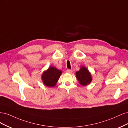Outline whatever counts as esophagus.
<instances>
[{"instance_id":"obj_1","label":"esophagus","mask_w":128,"mask_h":128,"mask_svg":"<svg viewBox=\"0 0 128 128\" xmlns=\"http://www.w3.org/2000/svg\"><path fill=\"white\" fill-rule=\"evenodd\" d=\"M66 72H67L68 73L71 74V73H72V70H70V69H68V70H66Z\"/></svg>"}]
</instances>
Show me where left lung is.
<instances>
[{
  "mask_svg": "<svg viewBox=\"0 0 128 128\" xmlns=\"http://www.w3.org/2000/svg\"><path fill=\"white\" fill-rule=\"evenodd\" d=\"M76 75L79 83L82 86L89 84L92 80L91 73L84 66H81L79 71L76 72Z\"/></svg>",
  "mask_w": 128,
  "mask_h": 128,
  "instance_id": "8db88e82",
  "label": "left lung"
}]
</instances>
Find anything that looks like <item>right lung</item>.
Wrapping results in <instances>:
<instances>
[{"label":"right lung","mask_w":128,"mask_h":128,"mask_svg":"<svg viewBox=\"0 0 128 128\" xmlns=\"http://www.w3.org/2000/svg\"><path fill=\"white\" fill-rule=\"evenodd\" d=\"M62 71L56 68L51 66L44 71L42 76V80L44 85L48 87H54L59 80Z\"/></svg>","instance_id":"obj_1"}]
</instances>
